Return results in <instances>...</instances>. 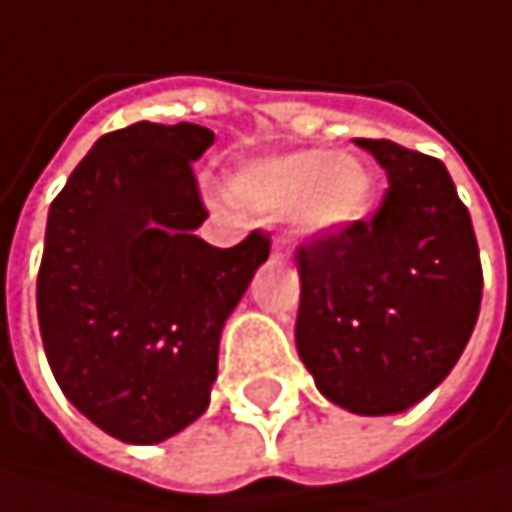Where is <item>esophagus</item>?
Segmentation results:
<instances>
[{
	"instance_id": "esophagus-1",
	"label": "esophagus",
	"mask_w": 512,
	"mask_h": 512,
	"mask_svg": "<svg viewBox=\"0 0 512 512\" xmlns=\"http://www.w3.org/2000/svg\"><path fill=\"white\" fill-rule=\"evenodd\" d=\"M284 249V243H275V252H281Z\"/></svg>"
}]
</instances>
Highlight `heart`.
Segmentation results:
<instances>
[{
  "label": "heart",
  "instance_id": "obj_1",
  "mask_svg": "<svg viewBox=\"0 0 512 512\" xmlns=\"http://www.w3.org/2000/svg\"><path fill=\"white\" fill-rule=\"evenodd\" d=\"M231 199L252 213L281 219L296 213L307 234L351 225L369 205V175L349 155L293 152L243 166L231 178Z\"/></svg>",
  "mask_w": 512,
  "mask_h": 512
}]
</instances>
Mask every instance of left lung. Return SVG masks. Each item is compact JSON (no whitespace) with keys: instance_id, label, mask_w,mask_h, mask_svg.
<instances>
[{"instance_id":"left-lung-1","label":"left lung","mask_w":512,"mask_h":512,"mask_svg":"<svg viewBox=\"0 0 512 512\" xmlns=\"http://www.w3.org/2000/svg\"><path fill=\"white\" fill-rule=\"evenodd\" d=\"M387 169L372 219L296 249V349L328 401L360 416L422 401L466 349L484 272L472 216L442 161L390 140H354Z\"/></svg>"}]
</instances>
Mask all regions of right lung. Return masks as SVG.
<instances>
[{
  "label": "right lung",
  "instance_id": "add662e5",
  "mask_svg": "<svg viewBox=\"0 0 512 512\" xmlns=\"http://www.w3.org/2000/svg\"><path fill=\"white\" fill-rule=\"evenodd\" d=\"M213 131L134 122L96 140L49 208L37 319L58 387L105 434L134 445L196 422L219 334L269 237L216 249L193 161Z\"/></svg>",
  "mask_w": 512,
  "mask_h": 512
}]
</instances>
